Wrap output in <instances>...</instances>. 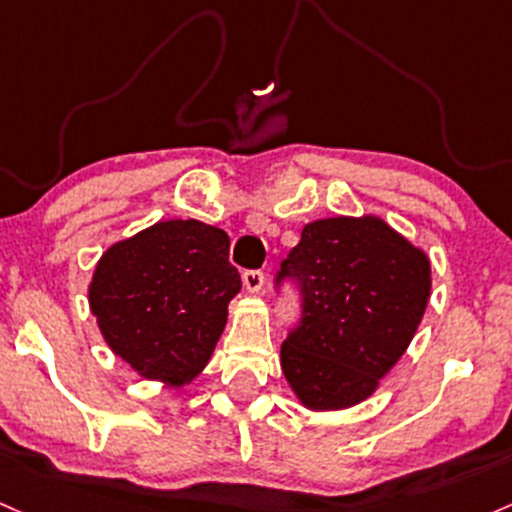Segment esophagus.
<instances>
[{"label": "esophagus", "mask_w": 512, "mask_h": 512, "mask_svg": "<svg viewBox=\"0 0 512 512\" xmlns=\"http://www.w3.org/2000/svg\"><path fill=\"white\" fill-rule=\"evenodd\" d=\"M243 284L250 294H257V291L265 286V272L262 269H245L243 272Z\"/></svg>", "instance_id": "34e87169"}]
</instances>
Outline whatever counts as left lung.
Returning a JSON list of instances; mask_svg holds the SVG:
<instances>
[{
	"mask_svg": "<svg viewBox=\"0 0 512 512\" xmlns=\"http://www.w3.org/2000/svg\"><path fill=\"white\" fill-rule=\"evenodd\" d=\"M291 282L301 318L282 369L303 406L338 411L372 396L411 345L430 299V260L381 218H323L301 230L274 289Z\"/></svg>",
	"mask_w": 512,
	"mask_h": 512,
	"instance_id": "left-lung-1",
	"label": "left lung"
}]
</instances>
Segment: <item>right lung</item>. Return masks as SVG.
Instances as JSON below:
<instances>
[{"mask_svg":"<svg viewBox=\"0 0 512 512\" xmlns=\"http://www.w3.org/2000/svg\"><path fill=\"white\" fill-rule=\"evenodd\" d=\"M226 230L162 221L101 255L89 306L111 350L145 379L182 386L209 362L240 274Z\"/></svg>","mask_w":512,"mask_h":512,"instance_id":"right-lung-1","label":"right lung"}]
</instances>
